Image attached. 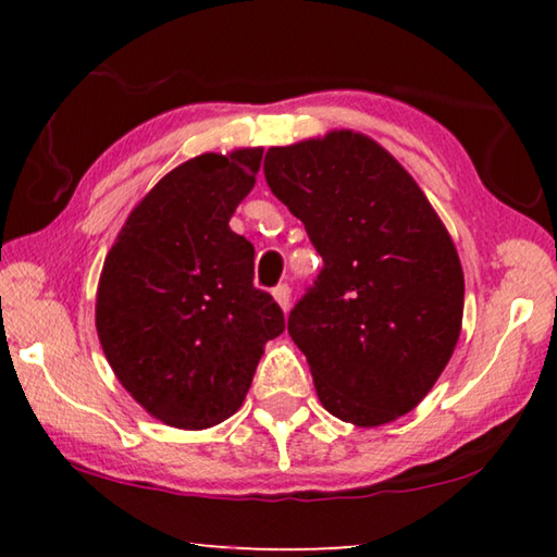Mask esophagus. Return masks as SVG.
Wrapping results in <instances>:
<instances>
[{"label": "esophagus", "instance_id": "1", "mask_svg": "<svg viewBox=\"0 0 557 557\" xmlns=\"http://www.w3.org/2000/svg\"><path fill=\"white\" fill-rule=\"evenodd\" d=\"M272 297L277 299V305L285 309H289V299H292V289H289V285H277L275 289H272Z\"/></svg>", "mask_w": 557, "mask_h": 557}]
</instances>
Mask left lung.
I'll use <instances>...</instances> for the list:
<instances>
[{"mask_svg": "<svg viewBox=\"0 0 557 557\" xmlns=\"http://www.w3.org/2000/svg\"><path fill=\"white\" fill-rule=\"evenodd\" d=\"M262 172L324 260L287 319L319 400L358 428L410 412L445 371L465 312L435 209L381 145L348 129L272 147Z\"/></svg>", "mask_w": 557, "mask_h": 557, "instance_id": "1", "label": "left lung"}]
</instances>
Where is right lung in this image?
I'll use <instances>...</instances> for the list:
<instances>
[{"label": "right lung", "mask_w": 557, "mask_h": 557, "mask_svg": "<svg viewBox=\"0 0 557 557\" xmlns=\"http://www.w3.org/2000/svg\"><path fill=\"white\" fill-rule=\"evenodd\" d=\"M260 159L258 147L176 166L129 213L102 265V351L132 398L172 428L231 418L262 346L285 332L277 301L252 285L256 248L228 225Z\"/></svg>", "instance_id": "1"}]
</instances>
